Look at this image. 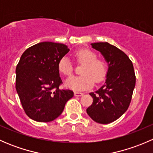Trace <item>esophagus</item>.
<instances>
[{
  "instance_id": "1",
  "label": "esophagus",
  "mask_w": 153,
  "mask_h": 153,
  "mask_svg": "<svg viewBox=\"0 0 153 153\" xmlns=\"http://www.w3.org/2000/svg\"><path fill=\"white\" fill-rule=\"evenodd\" d=\"M74 95H75V96L81 97V96H82L83 95H84V93H82V92H75Z\"/></svg>"
}]
</instances>
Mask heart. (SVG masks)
<instances>
[{
	"instance_id": "1",
	"label": "heart",
	"mask_w": 153,
	"mask_h": 153,
	"mask_svg": "<svg viewBox=\"0 0 153 153\" xmlns=\"http://www.w3.org/2000/svg\"><path fill=\"white\" fill-rule=\"evenodd\" d=\"M78 62L83 63L79 76H72L66 81L67 87L75 91H83L89 89L96 83L102 81L106 75V64L102 60L96 58V54L87 49H78L75 53ZM58 69L65 75H70L73 68L70 59L64 56L58 62Z\"/></svg>"
}]
</instances>
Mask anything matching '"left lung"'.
I'll use <instances>...</instances> for the list:
<instances>
[{"instance_id":"obj_1","label":"left lung","mask_w":153,"mask_h":153,"mask_svg":"<svg viewBox=\"0 0 153 153\" xmlns=\"http://www.w3.org/2000/svg\"><path fill=\"white\" fill-rule=\"evenodd\" d=\"M91 47L101 52L107 63L104 84L89 95L93 102L86 112L94 121L109 124L127 110L135 86L133 65L129 57L107 42L92 43Z\"/></svg>"}]
</instances>
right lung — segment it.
Returning a JSON list of instances; mask_svg holds the SVG:
<instances>
[{
	"label": "right lung",
	"mask_w": 153,
	"mask_h": 153,
	"mask_svg": "<svg viewBox=\"0 0 153 153\" xmlns=\"http://www.w3.org/2000/svg\"><path fill=\"white\" fill-rule=\"evenodd\" d=\"M65 44L41 42L28 48L16 67V88L26 114L38 122L58 118L74 92L60 89L58 62L69 52Z\"/></svg>",
	"instance_id": "1"
}]
</instances>
